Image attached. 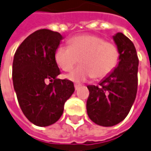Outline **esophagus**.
I'll use <instances>...</instances> for the list:
<instances>
[{
  "instance_id": "34e87169",
  "label": "esophagus",
  "mask_w": 151,
  "mask_h": 151,
  "mask_svg": "<svg viewBox=\"0 0 151 151\" xmlns=\"http://www.w3.org/2000/svg\"><path fill=\"white\" fill-rule=\"evenodd\" d=\"M80 86H81V85H79V84H75V89H76V91H77Z\"/></svg>"
}]
</instances>
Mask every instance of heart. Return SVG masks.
I'll use <instances>...</instances> for the list:
<instances>
[{
    "instance_id": "b5f03b06",
    "label": "heart",
    "mask_w": 151,
    "mask_h": 151,
    "mask_svg": "<svg viewBox=\"0 0 151 151\" xmlns=\"http://www.w3.org/2000/svg\"><path fill=\"white\" fill-rule=\"evenodd\" d=\"M69 46L60 45L55 52V59L70 81L81 82L90 78L96 80L108 76L116 68L120 60L119 50L114 43L95 35H80L68 40Z\"/></svg>"
}]
</instances>
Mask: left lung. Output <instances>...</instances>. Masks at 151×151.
Listing matches in <instances>:
<instances>
[{"instance_id":"1","label":"left lung","mask_w":151,"mask_h":151,"mask_svg":"<svg viewBox=\"0 0 151 151\" xmlns=\"http://www.w3.org/2000/svg\"><path fill=\"white\" fill-rule=\"evenodd\" d=\"M113 40L120 53L116 68L99 86H87L88 116L94 123L106 127L119 124L127 116L138 85L139 60L133 42L121 32L113 35Z\"/></svg>"}]
</instances>
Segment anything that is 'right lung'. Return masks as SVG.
Wrapping results in <instances>:
<instances>
[{
	"mask_svg": "<svg viewBox=\"0 0 151 151\" xmlns=\"http://www.w3.org/2000/svg\"><path fill=\"white\" fill-rule=\"evenodd\" d=\"M62 40L58 32L41 29L27 36L14 55L12 80L19 105L26 118L40 127L59 120L75 91L72 81L57 78L60 71L55 52Z\"/></svg>",
	"mask_w": 151,
	"mask_h": 151,
	"instance_id": "1",
	"label": "right lung"
}]
</instances>
